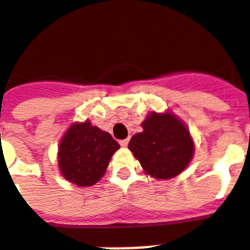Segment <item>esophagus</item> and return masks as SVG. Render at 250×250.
Instances as JSON below:
<instances>
[{
  "label": "esophagus",
  "mask_w": 250,
  "mask_h": 250,
  "mask_svg": "<svg viewBox=\"0 0 250 250\" xmlns=\"http://www.w3.org/2000/svg\"><path fill=\"white\" fill-rule=\"evenodd\" d=\"M119 144H121L122 146H128V140H127V139H125V140H121V142H119Z\"/></svg>",
  "instance_id": "obj_1"
}]
</instances>
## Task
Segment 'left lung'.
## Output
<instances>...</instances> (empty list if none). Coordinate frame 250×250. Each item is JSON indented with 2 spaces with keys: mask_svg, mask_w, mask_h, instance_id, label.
I'll use <instances>...</instances> for the list:
<instances>
[{
  "mask_svg": "<svg viewBox=\"0 0 250 250\" xmlns=\"http://www.w3.org/2000/svg\"><path fill=\"white\" fill-rule=\"evenodd\" d=\"M128 148L146 174L169 180L184 171L194 155V142L185 123L171 112H150Z\"/></svg>",
  "mask_w": 250,
  "mask_h": 250,
  "instance_id": "left-lung-1",
  "label": "left lung"
}]
</instances>
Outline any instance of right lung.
Segmentation results:
<instances>
[{
    "mask_svg": "<svg viewBox=\"0 0 250 250\" xmlns=\"http://www.w3.org/2000/svg\"><path fill=\"white\" fill-rule=\"evenodd\" d=\"M119 148L110 133L89 121L74 123L60 140L59 169L72 184L91 186L104 177L112 155Z\"/></svg>",
    "mask_w": 250,
    "mask_h": 250,
    "instance_id": "right-lung-1",
    "label": "right lung"
}]
</instances>
